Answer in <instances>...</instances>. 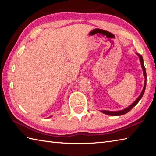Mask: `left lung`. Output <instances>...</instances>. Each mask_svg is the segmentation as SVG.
Instances as JSON below:
<instances>
[{
  "instance_id": "1",
  "label": "left lung",
  "mask_w": 156,
  "mask_h": 156,
  "mask_svg": "<svg viewBox=\"0 0 156 156\" xmlns=\"http://www.w3.org/2000/svg\"><path fill=\"white\" fill-rule=\"evenodd\" d=\"M137 55L139 56L140 58V61L141 63V66H142V70H143V74L144 76V78H145V80H144V87L143 89H142V91L141 92L140 95L139 97L137 98L135 101H134L133 103H132L130 106H129L128 107H126V109H123V110H121V111H117V112H111V111H105V110H102L101 112H102L103 113H105V114L107 115H113V116H118V115H123V114H125V113H128L129 111H130L132 108L136 106V105L138 103V102L140 100V99L142 98V96H143V94L144 93V91H145V87H146V83H147V73H146V69H145V67H144V61H143V58H142V56H141L140 54H138V53H136Z\"/></svg>"
}]
</instances>
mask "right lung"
Listing matches in <instances>:
<instances>
[{
    "label": "right lung",
    "mask_w": 156,
    "mask_h": 156,
    "mask_svg": "<svg viewBox=\"0 0 156 156\" xmlns=\"http://www.w3.org/2000/svg\"><path fill=\"white\" fill-rule=\"evenodd\" d=\"M51 116H50V118H51Z\"/></svg>",
    "instance_id": "right-lung-1"
}]
</instances>
